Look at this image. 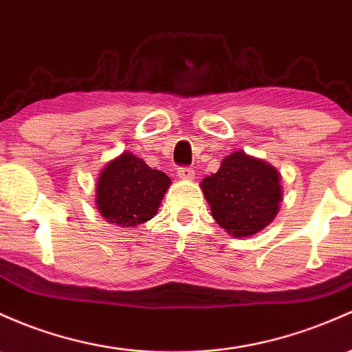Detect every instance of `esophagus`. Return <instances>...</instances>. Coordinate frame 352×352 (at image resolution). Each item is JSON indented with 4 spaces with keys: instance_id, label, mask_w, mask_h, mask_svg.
Wrapping results in <instances>:
<instances>
[{
    "instance_id": "1",
    "label": "esophagus",
    "mask_w": 352,
    "mask_h": 352,
    "mask_svg": "<svg viewBox=\"0 0 352 352\" xmlns=\"http://www.w3.org/2000/svg\"><path fill=\"white\" fill-rule=\"evenodd\" d=\"M177 173H179L180 179L184 180H192L195 175V170L192 167H179L177 168Z\"/></svg>"
}]
</instances>
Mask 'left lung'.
<instances>
[{"label":"left lung","instance_id":"8db88e82","mask_svg":"<svg viewBox=\"0 0 352 352\" xmlns=\"http://www.w3.org/2000/svg\"><path fill=\"white\" fill-rule=\"evenodd\" d=\"M202 190L214 219L234 237L261 232L279 210L283 187L272 165L234 152L202 180Z\"/></svg>","mask_w":352,"mask_h":352}]
</instances>
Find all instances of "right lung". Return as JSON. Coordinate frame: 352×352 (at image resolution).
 <instances>
[{"instance_id":"add662e5","label":"right lung","mask_w":352,"mask_h":352,"mask_svg":"<svg viewBox=\"0 0 352 352\" xmlns=\"http://www.w3.org/2000/svg\"><path fill=\"white\" fill-rule=\"evenodd\" d=\"M170 185L160 170H152L130 152L111 160L96 184V206L108 222L135 227L157 214Z\"/></svg>"}]
</instances>
